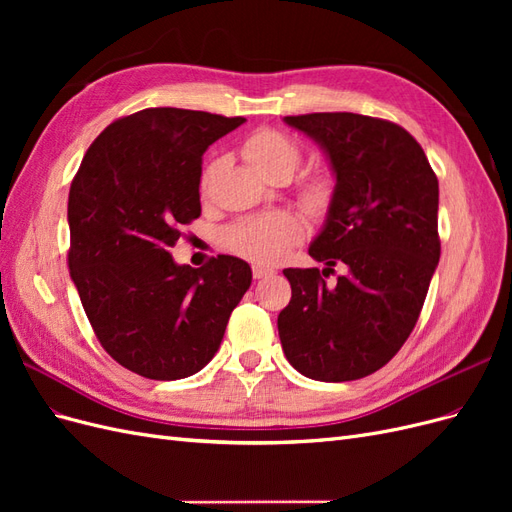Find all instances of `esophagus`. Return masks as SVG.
<instances>
[{
  "label": "esophagus",
  "instance_id": "obj_1",
  "mask_svg": "<svg viewBox=\"0 0 512 512\" xmlns=\"http://www.w3.org/2000/svg\"><path fill=\"white\" fill-rule=\"evenodd\" d=\"M273 271L271 269H265V267H252V275H254V280H262V277H269Z\"/></svg>",
  "mask_w": 512,
  "mask_h": 512
}]
</instances>
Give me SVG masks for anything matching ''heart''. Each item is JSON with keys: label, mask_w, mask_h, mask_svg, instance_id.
<instances>
[{"label": "heart", "mask_w": 512, "mask_h": 512, "mask_svg": "<svg viewBox=\"0 0 512 512\" xmlns=\"http://www.w3.org/2000/svg\"><path fill=\"white\" fill-rule=\"evenodd\" d=\"M241 156L258 175L269 181L288 179L301 164V147L292 141L286 132L275 128H260L245 138L241 145ZM218 162L207 166L203 175V188L209 185L211 175ZM335 200V179L327 170H314L303 177L299 185V203L309 215L329 213ZM303 237L301 222L290 213L265 215V218H250L230 224L222 232V241L232 254L258 265H275L280 262L292 245Z\"/></svg>", "instance_id": "heart-1"}]
</instances>
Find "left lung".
<instances>
[{
    "instance_id": "obj_1",
    "label": "left lung",
    "mask_w": 512,
    "mask_h": 512,
    "mask_svg": "<svg viewBox=\"0 0 512 512\" xmlns=\"http://www.w3.org/2000/svg\"><path fill=\"white\" fill-rule=\"evenodd\" d=\"M327 151L335 200L309 256L327 269H286L292 297L277 316L288 363L320 382L374 374L406 344L440 260L438 177L416 138L356 113L284 119ZM335 264L347 275L323 280Z\"/></svg>"
}]
</instances>
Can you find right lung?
I'll use <instances>...</instances> for the list:
<instances>
[{
	"instance_id": "right-lung-1",
	"label": "right lung",
	"mask_w": 512,
	"mask_h": 512,
	"mask_svg": "<svg viewBox=\"0 0 512 512\" xmlns=\"http://www.w3.org/2000/svg\"><path fill=\"white\" fill-rule=\"evenodd\" d=\"M188 108L119 117L89 145L68 196L70 277L98 342L149 380H179L218 352L252 284L235 256L175 265L181 226L200 215L203 153L241 126Z\"/></svg>"
}]
</instances>
